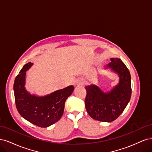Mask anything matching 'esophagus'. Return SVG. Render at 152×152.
Returning <instances> with one entry per match:
<instances>
[{
	"instance_id": "obj_1",
	"label": "esophagus",
	"mask_w": 152,
	"mask_h": 152,
	"mask_svg": "<svg viewBox=\"0 0 152 152\" xmlns=\"http://www.w3.org/2000/svg\"><path fill=\"white\" fill-rule=\"evenodd\" d=\"M83 84V81L82 80H76L75 82V86H80Z\"/></svg>"
}]
</instances>
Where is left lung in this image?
<instances>
[{"label": "left lung", "mask_w": 152, "mask_h": 152, "mask_svg": "<svg viewBox=\"0 0 152 152\" xmlns=\"http://www.w3.org/2000/svg\"><path fill=\"white\" fill-rule=\"evenodd\" d=\"M111 62L104 67L110 68L119 77L118 83L103 92L94 84L86 86L85 105L87 112L94 120L111 122L117 118L126 108L131 96L130 72L121 59L110 58Z\"/></svg>", "instance_id": "obj_1"}]
</instances>
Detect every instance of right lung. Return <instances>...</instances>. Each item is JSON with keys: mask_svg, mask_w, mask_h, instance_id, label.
Masks as SVG:
<instances>
[{"mask_svg": "<svg viewBox=\"0 0 152 152\" xmlns=\"http://www.w3.org/2000/svg\"><path fill=\"white\" fill-rule=\"evenodd\" d=\"M34 65L28 62L22 68L14 83L15 103L18 112L26 121L40 127H48L62 117L65 103L74 89L73 86L39 96L25 88L26 72Z\"/></svg>", "mask_w": 152, "mask_h": 152, "instance_id": "obj_1", "label": "right lung"}]
</instances>
